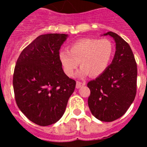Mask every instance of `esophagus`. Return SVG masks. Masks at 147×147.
Segmentation results:
<instances>
[{
  "label": "esophagus",
  "mask_w": 147,
  "mask_h": 147,
  "mask_svg": "<svg viewBox=\"0 0 147 147\" xmlns=\"http://www.w3.org/2000/svg\"><path fill=\"white\" fill-rule=\"evenodd\" d=\"M85 85V82H76V88L77 89H79L81 87H82V86Z\"/></svg>",
  "instance_id": "34e87169"
}]
</instances>
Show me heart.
<instances>
[{
    "label": "heart",
    "mask_w": 147,
    "mask_h": 147,
    "mask_svg": "<svg viewBox=\"0 0 147 147\" xmlns=\"http://www.w3.org/2000/svg\"><path fill=\"white\" fill-rule=\"evenodd\" d=\"M114 53L112 42L107 39L84 38L69 45V51H60L59 60L65 73L72 76L80 62V77L101 75L110 63Z\"/></svg>",
    "instance_id": "obj_1"
}]
</instances>
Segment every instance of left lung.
Returning <instances> with one entry per match:
<instances>
[{"label": "left lung", "instance_id": "1", "mask_svg": "<svg viewBox=\"0 0 147 147\" xmlns=\"http://www.w3.org/2000/svg\"><path fill=\"white\" fill-rule=\"evenodd\" d=\"M116 43L112 63L95 80L87 83L90 90L88 106L93 116L112 121L125 114L137 92V67L129 45L117 34L107 32Z\"/></svg>", "mask_w": 147, "mask_h": 147}]
</instances>
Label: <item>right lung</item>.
Instances as JSON below:
<instances>
[{
    "label": "right lung",
    "instance_id": "obj_1",
    "mask_svg": "<svg viewBox=\"0 0 147 147\" xmlns=\"http://www.w3.org/2000/svg\"><path fill=\"white\" fill-rule=\"evenodd\" d=\"M67 34L49 33L35 38L20 53L13 74L16 103L28 119L40 126L57 122L64 115L76 82L59 60Z\"/></svg>",
    "mask_w": 147,
    "mask_h": 147
}]
</instances>
